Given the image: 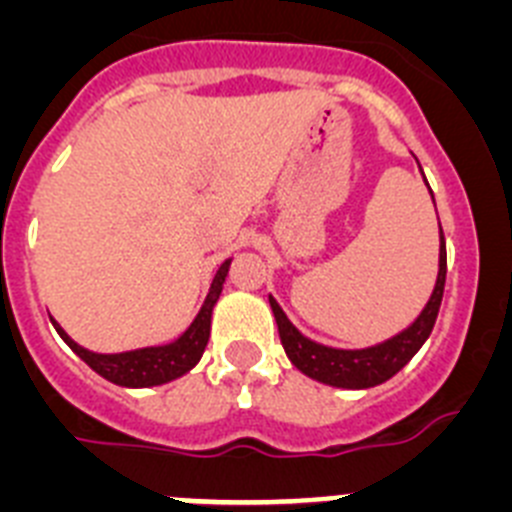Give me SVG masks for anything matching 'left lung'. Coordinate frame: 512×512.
<instances>
[{
    "mask_svg": "<svg viewBox=\"0 0 512 512\" xmlns=\"http://www.w3.org/2000/svg\"><path fill=\"white\" fill-rule=\"evenodd\" d=\"M420 174H423V169H420ZM425 187H428V182H425ZM428 192H431V187H428ZM433 205H436V200H433ZM443 287H446V238H443L441 223H438V274L436 284H433V292L428 297V302L423 305V310L418 312V318L408 328H402L400 333H395V336L364 348L325 346V343L307 338L287 318V312L274 300V295H269V305L271 312H274V318H277L279 338H282L284 351H287L289 361L305 377L315 379L320 384H328V387H338V390H369V387H377V384L395 377L402 366L418 354L420 346L428 341L438 318Z\"/></svg>",
    "mask_w": 512,
    "mask_h": 512,
    "instance_id": "1",
    "label": "left lung"
}]
</instances>
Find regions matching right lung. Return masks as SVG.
<instances>
[{
	"label": "right lung",
	"instance_id": "1",
	"mask_svg": "<svg viewBox=\"0 0 512 512\" xmlns=\"http://www.w3.org/2000/svg\"><path fill=\"white\" fill-rule=\"evenodd\" d=\"M230 261L225 259L217 269L215 279L210 284L205 302H202L200 312L194 315L189 328L184 330L182 336L174 338L161 346H143L133 348V351H120V354H97L89 348L79 346L66 330L58 325L56 318H51L53 328L58 330V336L66 341V346L79 356L84 364H89L99 377L107 382L120 384V387H130V390H140V387H158V384L174 382V379L184 377L192 372L194 366L200 364L202 354H205L207 341H210V328H212V310H215L220 292H223L225 277H228Z\"/></svg>",
	"mask_w": 512,
	"mask_h": 512
}]
</instances>
